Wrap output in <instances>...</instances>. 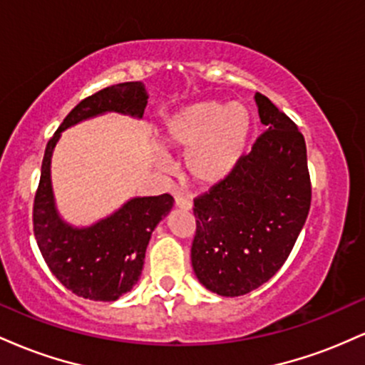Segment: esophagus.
<instances>
[{"label": "esophagus", "mask_w": 365, "mask_h": 365, "mask_svg": "<svg viewBox=\"0 0 365 365\" xmlns=\"http://www.w3.org/2000/svg\"><path fill=\"white\" fill-rule=\"evenodd\" d=\"M175 204H177V207L185 209V211H188V209H192V200L187 199V197H183V195L175 197Z\"/></svg>", "instance_id": "obj_1"}]
</instances>
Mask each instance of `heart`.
Instances as JSON below:
<instances>
[{"instance_id": "1", "label": "heart", "mask_w": 365, "mask_h": 365, "mask_svg": "<svg viewBox=\"0 0 365 365\" xmlns=\"http://www.w3.org/2000/svg\"><path fill=\"white\" fill-rule=\"evenodd\" d=\"M252 132V120L242 104L200 101L166 120L165 144L187 153V177L211 187L237 168Z\"/></svg>"}]
</instances>
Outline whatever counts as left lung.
Segmentation results:
<instances>
[{
    "label": "left lung",
    "mask_w": 365,
    "mask_h": 365,
    "mask_svg": "<svg viewBox=\"0 0 365 365\" xmlns=\"http://www.w3.org/2000/svg\"><path fill=\"white\" fill-rule=\"evenodd\" d=\"M267 130L223 182L194 199L192 267L207 290L240 297L273 278L311 209L307 148L297 125L255 92Z\"/></svg>",
    "instance_id": "obj_1"
}]
</instances>
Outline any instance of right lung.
Segmentation results:
<instances>
[{
    "label": "right lung",
    "instance_id": "1",
    "mask_svg": "<svg viewBox=\"0 0 365 365\" xmlns=\"http://www.w3.org/2000/svg\"><path fill=\"white\" fill-rule=\"evenodd\" d=\"M142 82L110 86L81 101L46 145L34 197V237L46 264L60 283L82 299L113 302L139 282L145 249L159 221L173 207L170 194L133 197L118 211L87 228L63 221L54 206L51 156L61 132L78 121L116 111L142 118L148 106Z\"/></svg>",
    "mask_w": 365,
    "mask_h": 365
}]
</instances>
